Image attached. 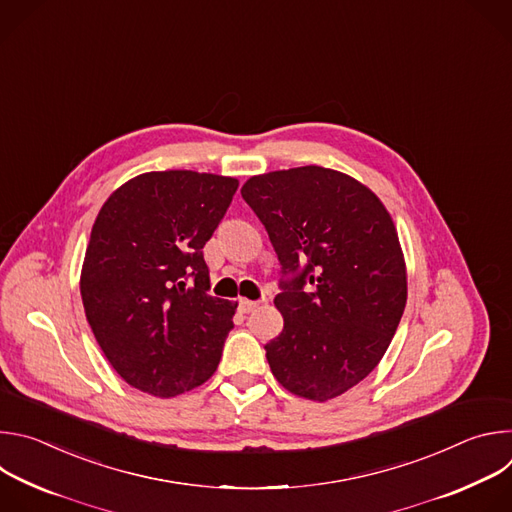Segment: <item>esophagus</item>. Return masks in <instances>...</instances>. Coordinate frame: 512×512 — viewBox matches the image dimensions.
Returning a JSON list of instances; mask_svg holds the SVG:
<instances>
[{"mask_svg":"<svg viewBox=\"0 0 512 512\" xmlns=\"http://www.w3.org/2000/svg\"><path fill=\"white\" fill-rule=\"evenodd\" d=\"M259 308V302H251V300H239V310L241 314H251Z\"/></svg>","mask_w":512,"mask_h":512,"instance_id":"esophagus-1","label":"esophagus"}]
</instances>
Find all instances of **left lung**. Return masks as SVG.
<instances>
[{"mask_svg":"<svg viewBox=\"0 0 512 512\" xmlns=\"http://www.w3.org/2000/svg\"><path fill=\"white\" fill-rule=\"evenodd\" d=\"M241 194L283 273V330L265 344L271 373L298 397L334 399L377 367L405 310L391 214L367 186L320 166L253 176Z\"/></svg>","mask_w":512,"mask_h":512,"instance_id":"8db88e82","label":"left lung"}]
</instances>
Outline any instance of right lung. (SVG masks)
Here are the masks:
<instances>
[{
	"label": "right lung",
	"mask_w": 512,
	"mask_h": 512,
	"mask_svg": "<svg viewBox=\"0 0 512 512\" xmlns=\"http://www.w3.org/2000/svg\"><path fill=\"white\" fill-rule=\"evenodd\" d=\"M235 178L148 172L99 210L81 273L91 330L131 387L176 397L212 377L237 304L208 294L202 247L237 192Z\"/></svg>",
	"instance_id": "add662e5"
}]
</instances>
